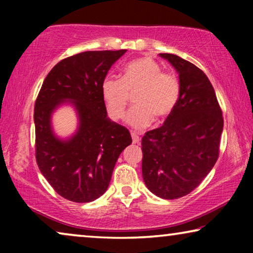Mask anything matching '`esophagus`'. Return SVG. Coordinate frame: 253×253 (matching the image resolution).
I'll return each mask as SVG.
<instances>
[{"label": "esophagus", "instance_id": "obj_1", "mask_svg": "<svg viewBox=\"0 0 253 253\" xmlns=\"http://www.w3.org/2000/svg\"><path fill=\"white\" fill-rule=\"evenodd\" d=\"M131 137H132L133 144H138L140 141V137L138 136V133H136V132H131Z\"/></svg>", "mask_w": 253, "mask_h": 253}]
</instances>
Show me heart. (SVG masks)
<instances>
[{
	"label": "heart",
	"mask_w": 253,
	"mask_h": 253,
	"mask_svg": "<svg viewBox=\"0 0 253 253\" xmlns=\"http://www.w3.org/2000/svg\"><path fill=\"white\" fill-rule=\"evenodd\" d=\"M136 92L137 106L126 114V122L134 130H141L150 126L155 116L166 119L174 112L181 87L178 79L162 72V67L153 58H136L123 68L122 79L108 76L101 83V96L110 119H123L130 94Z\"/></svg>",
	"instance_id": "heart-1"
}]
</instances>
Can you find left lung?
<instances>
[{
	"mask_svg": "<svg viewBox=\"0 0 253 253\" xmlns=\"http://www.w3.org/2000/svg\"><path fill=\"white\" fill-rule=\"evenodd\" d=\"M178 74L179 99L164 126L141 139V171L147 189L164 199L188 195L219 157L223 119L207 76L177 55L159 54Z\"/></svg>",
	"mask_w": 253,
	"mask_h": 253,
	"instance_id": "left-lung-1",
	"label": "left lung"
}]
</instances>
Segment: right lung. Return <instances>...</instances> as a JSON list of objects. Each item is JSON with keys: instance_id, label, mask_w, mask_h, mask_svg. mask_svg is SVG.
<instances>
[{"instance_id": "1", "label": "right lung", "mask_w": 253, "mask_h": 253, "mask_svg": "<svg viewBox=\"0 0 253 253\" xmlns=\"http://www.w3.org/2000/svg\"><path fill=\"white\" fill-rule=\"evenodd\" d=\"M126 51H84L64 58L47 75L37 98V164L55 191L71 202L89 203L102 196L120 154L132 143L129 130L107 116L101 96L102 81ZM67 104L75 109L79 124L70 137L62 138L51 117Z\"/></svg>"}]
</instances>
